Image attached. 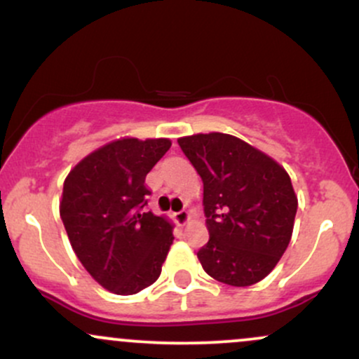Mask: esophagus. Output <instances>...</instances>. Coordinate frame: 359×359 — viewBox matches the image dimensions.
<instances>
[{"mask_svg":"<svg viewBox=\"0 0 359 359\" xmlns=\"http://www.w3.org/2000/svg\"><path fill=\"white\" fill-rule=\"evenodd\" d=\"M175 216V221H177V224H185V222H187V219H189V212L185 211V209H182V211H179V212H175L174 214Z\"/></svg>","mask_w":359,"mask_h":359,"instance_id":"34e87169","label":"esophagus"}]
</instances>
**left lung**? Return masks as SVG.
I'll use <instances>...</instances> for the list:
<instances>
[{
  "label": "left lung",
  "mask_w": 359,
  "mask_h": 359,
  "mask_svg": "<svg viewBox=\"0 0 359 359\" xmlns=\"http://www.w3.org/2000/svg\"><path fill=\"white\" fill-rule=\"evenodd\" d=\"M177 142L204 184L209 241L197 251L204 271L233 287L263 280L285 253L297 212L285 168L231 135Z\"/></svg>",
  "instance_id": "obj_1"
}]
</instances>
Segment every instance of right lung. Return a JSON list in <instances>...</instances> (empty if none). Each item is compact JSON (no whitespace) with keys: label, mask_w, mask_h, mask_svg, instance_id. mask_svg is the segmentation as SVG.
I'll use <instances>...</instances> for the list:
<instances>
[{"label":"right lung","mask_w":359,"mask_h":359,"mask_svg":"<svg viewBox=\"0 0 359 359\" xmlns=\"http://www.w3.org/2000/svg\"><path fill=\"white\" fill-rule=\"evenodd\" d=\"M170 140L123 138L97 148L64 182L60 217L74 253L106 290L133 295L160 277L174 234L147 211L145 177Z\"/></svg>","instance_id":"obj_1"}]
</instances>
